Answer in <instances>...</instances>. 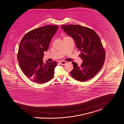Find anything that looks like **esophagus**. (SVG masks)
Here are the masks:
<instances>
[{
    "label": "esophagus",
    "mask_w": 124,
    "mask_h": 124,
    "mask_svg": "<svg viewBox=\"0 0 124 124\" xmlns=\"http://www.w3.org/2000/svg\"><path fill=\"white\" fill-rule=\"evenodd\" d=\"M59 63L62 65H64L66 63V62L65 61H60Z\"/></svg>",
    "instance_id": "obj_1"
}]
</instances>
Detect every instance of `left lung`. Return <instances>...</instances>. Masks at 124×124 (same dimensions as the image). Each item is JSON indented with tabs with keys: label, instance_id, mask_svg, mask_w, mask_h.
Returning a JSON list of instances; mask_svg holds the SVG:
<instances>
[{
	"label": "left lung",
	"instance_id": "8db88e82",
	"mask_svg": "<svg viewBox=\"0 0 124 124\" xmlns=\"http://www.w3.org/2000/svg\"><path fill=\"white\" fill-rule=\"evenodd\" d=\"M61 28L75 41L83 60L80 66L72 62L73 69L70 72L73 78L85 81L94 77L101 69L105 60V51L100 37L93 30L77 24L62 25Z\"/></svg>",
	"mask_w": 124,
	"mask_h": 124
}]
</instances>
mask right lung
Segmentation results:
<instances>
[{
    "label": "right lung",
    "mask_w": 124,
    "mask_h": 124,
    "mask_svg": "<svg viewBox=\"0 0 124 124\" xmlns=\"http://www.w3.org/2000/svg\"><path fill=\"white\" fill-rule=\"evenodd\" d=\"M58 28V25H48L34 29L25 34L20 42L18 63L24 74L34 82L45 83L54 76L56 62L45 63L43 58Z\"/></svg>",
    "instance_id": "add662e5"
}]
</instances>
